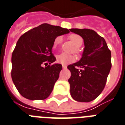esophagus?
<instances>
[{"label":"esophagus","instance_id":"1","mask_svg":"<svg viewBox=\"0 0 125 125\" xmlns=\"http://www.w3.org/2000/svg\"><path fill=\"white\" fill-rule=\"evenodd\" d=\"M62 68L63 69H67V66H66V65H63Z\"/></svg>","mask_w":125,"mask_h":125}]
</instances>
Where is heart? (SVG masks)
Segmentation results:
<instances>
[{"mask_svg": "<svg viewBox=\"0 0 125 125\" xmlns=\"http://www.w3.org/2000/svg\"><path fill=\"white\" fill-rule=\"evenodd\" d=\"M69 39H70L73 44L75 45V47L79 48L82 45V44L83 42V40L82 39L81 37H80L79 35H76V34H72L69 35ZM62 37H56V39L54 40V44H53V48H56L57 46L60 45L62 42ZM75 52L78 53L79 50L78 48L75 49ZM56 60L57 62L62 64H67L69 63L73 62L75 61V57L71 55H68V54H65V53H61V54L57 55L56 56Z\"/></svg>", "mask_w": 125, "mask_h": 125, "instance_id": "obj_1", "label": "heart"}]
</instances>
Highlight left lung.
<instances>
[{
	"label": "left lung",
	"mask_w": 125,
	"mask_h": 125,
	"mask_svg": "<svg viewBox=\"0 0 125 125\" xmlns=\"http://www.w3.org/2000/svg\"><path fill=\"white\" fill-rule=\"evenodd\" d=\"M69 30L80 35L84 45L81 60L67 66L71 71L68 80L70 94L75 101L89 102L96 98L104 88L111 67V51L104 39L94 30Z\"/></svg>",
	"instance_id": "obj_1"
}]
</instances>
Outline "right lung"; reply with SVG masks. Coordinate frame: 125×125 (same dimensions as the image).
<instances>
[{
	"mask_svg": "<svg viewBox=\"0 0 125 125\" xmlns=\"http://www.w3.org/2000/svg\"><path fill=\"white\" fill-rule=\"evenodd\" d=\"M69 33L67 29L43 23L20 37L12 55L11 75L23 97L41 100L50 96L62 69L60 63L50 65L56 60L53 44L56 37Z\"/></svg>",
	"mask_w": 125,
	"mask_h": 125,
	"instance_id": "right-lung-1",
	"label": "right lung"
}]
</instances>
